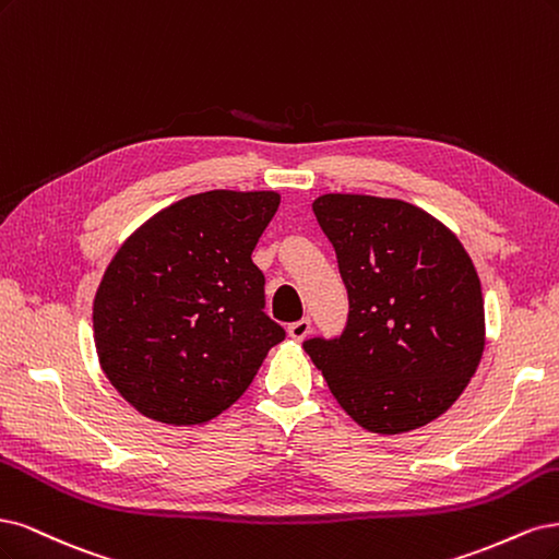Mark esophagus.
<instances>
[{"label": "esophagus", "instance_id": "1", "mask_svg": "<svg viewBox=\"0 0 559 559\" xmlns=\"http://www.w3.org/2000/svg\"><path fill=\"white\" fill-rule=\"evenodd\" d=\"M287 332H290V336H293L295 341H301V338L309 336V332H311V320H309V318H301V320L293 322V325L287 328Z\"/></svg>", "mask_w": 559, "mask_h": 559}]
</instances>
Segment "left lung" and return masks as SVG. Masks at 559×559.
I'll return each instance as SVG.
<instances>
[{
  "label": "left lung",
  "instance_id": "left-lung-1",
  "mask_svg": "<svg viewBox=\"0 0 559 559\" xmlns=\"http://www.w3.org/2000/svg\"><path fill=\"white\" fill-rule=\"evenodd\" d=\"M318 225L348 290L346 328L304 350L348 416L376 435L418 429L453 406L485 346L480 281L460 239L423 209L322 194Z\"/></svg>",
  "mask_w": 559,
  "mask_h": 559
}]
</instances>
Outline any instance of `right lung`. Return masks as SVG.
Segmentation results:
<instances>
[{
  "mask_svg": "<svg viewBox=\"0 0 559 559\" xmlns=\"http://www.w3.org/2000/svg\"><path fill=\"white\" fill-rule=\"evenodd\" d=\"M278 204L272 190L186 197L106 266L93 306L99 365L146 418L209 423L285 338L264 313V274L250 260Z\"/></svg>",
  "mask_w": 559,
  "mask_h": 559,
  "instance_id": "right-lung-1",
  "label": "right lung"
}]
</instances>
